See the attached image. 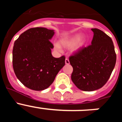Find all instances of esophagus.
Returning <instances> with one entry per match:
<instances>
[{"mask_svg":"<svg viewBox=\"0 0 122 122\" xmlns=\"http://www.w3.org/2000/svg\"><path fill=\"white\" fill-rule=\"evenodd\" d=\"M65 63H66V65L70 64V61H69V60L67 59V58H66V59H65Z\"/></svg>","mask_w":122,"mask_h":122,"instance_id":"obj_1","label":"esophagus"}]
</instances>
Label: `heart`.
Masks as SVG:
<instances>
[{"mask_svg":"<svg viewBox=\"0 0 122 122\" xmlns=\"http://www.w3.org/2000/svg\"><path fill=\"white\" fill-rule=\"evenodd\" d=\"M85 42V38L84 36H81L80 34H75L69 38L68 39L62 40L60 43L62 44V46L66 48L71 47V51L73 52L77 51L81 49L83 46ZM55 49L57 51L61 52L62 51V48L59 43H56L54 45Z\"/></svg>","mask_w":122,"mask_h":122,"instance_id":"1","label":"heart"}]
</instances>
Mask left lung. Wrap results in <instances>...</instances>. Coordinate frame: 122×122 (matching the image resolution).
Here are the masks:
<instances>
[{
    "mask_svg": "<svg viewBox=\"0 0 122 122\" xmlns=\"http://www.w3.org/2000/svg\"><path fill=\"white\" fill-rule=\"evenodd\" d=\"M90 46L82 48L69 58L73 66L71 80L83 91H94L107 82L114 68L116 54L112 39L104 32L92 29Z\"/></svg>",
    "mask_w": 122,
    "mask_h": 122,
    "instance_id": "1",
    "label": "left lung"
}]
</instances>
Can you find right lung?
Listing matches in <instances>:
<instances>
[{
    "instance_id": "right-lung-1",
    "label": "right lung",
    "mask_w": 122,
    "mask_h": 122,
    "mask_svg": "<svg viewBox=\"0 0 122 122\" xmlns=\"http://www.w3.org/2000/svg\"><path fill=\"white\" fill-rule=\"evenodd\" d=\"M54 30L45 27L28 29L15 41L13 66L19 81L30 89L40 91L53 82L65 65V56L54 57L50 40Z\"/></svg>"
}]
</instances>
